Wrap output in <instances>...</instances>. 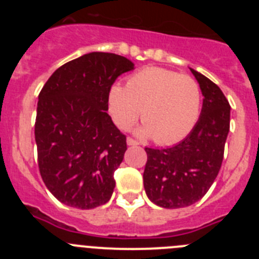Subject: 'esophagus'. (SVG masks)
Wrapping results in <instances>:
<instances>
[{
    "label": "esophagus",
    "mask_w": 259,
    "mask_h": 259,
    "mask_svg": "<svg viewBox=\"0 0 259 259\" xmlns=\"http://www.w3.org/2000/svg\"><path fill=\"white\" fill-rule=\"evenodd\" d=\"M127 145L136 146V145H139V143H137L136 140H134V139H131V137H128V139H127Z\"/></svg>",
    "instance_id": "esophagus-1"
}]
</instances>
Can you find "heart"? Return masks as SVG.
I'll use <instances>...</instances> for the list:
<instances>
[{"label":"heart","mask_w":259,"mask_h":259,"mask_svg":"<svg viewBox=\"0 0 259 259\" xmlns=\"http://www.w3.org/2000/svg\"><path fill=\"white\" fill-rule=\"evenodd\" d=\"M107 106L118 128L128 130L141 114L144 123L136 135L170 145L184 139L197 122L201 89L188 75L148 67L128 77L127 85L110 87Z\"/></svg>","instance_id":"1"}]
</instances>
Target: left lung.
I'll use <instances>...</instances> for the list:
<instances>
[{
	"instance_id": "1",
	"label": "left lung",
	"mask_w": 259,
	"mask_h": 259,
	"mask_svg": "<svg viewBox=\"0 0 259 259\" xmlns=\"http://www.w3.org/2000/svg\"><path fill=\"white\" fill-rule=\"evenodd\" d=\"M203 96L200 118L184 140L166 149L145 148L144 188L152 202L179 209L206 194L221 170L231 106L217 84L191 68Z\"/></svg>"
}]
</instances>
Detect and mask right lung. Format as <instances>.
<instances>
[{"mask_svg":"<svg viewBox=\"0 0 259 259\" xmlns=\"http://www.w3.org/2000/svg\"><path fill=\"white\" fill-rule=\"evenodd\" d=\"M134 68L125 57L92 52L57 68L41 89L38 168L50 193L67 206L95 209L111 198L127 144L106 113L107 95L116 77Z\"/></svg>","mask_w":259,"mask_h":259,"instance_id":"obj_1","label":"right lung"}]
</instances>
